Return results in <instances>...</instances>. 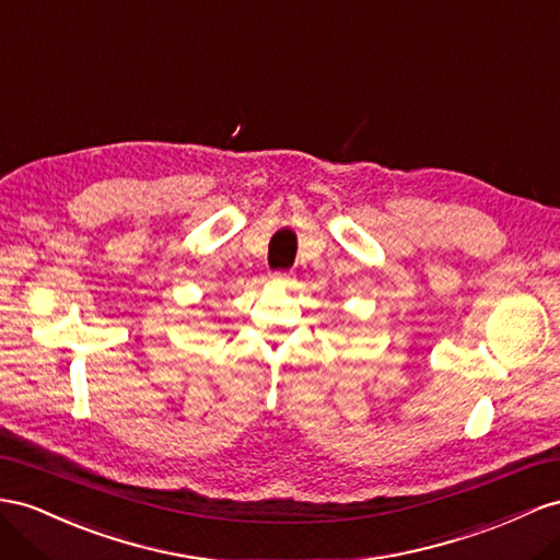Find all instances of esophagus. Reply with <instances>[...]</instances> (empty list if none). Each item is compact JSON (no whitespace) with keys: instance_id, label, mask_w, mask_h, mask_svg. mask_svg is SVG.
Wrapping results in <instances>:
<instances>
[{"instance_id":"obj_1","label":"esophagus","mask_w":560,"mask_h":560,"mask_svg":"<svg viewBox=\"0 0 560 560\" xmlns=\"http://www.w3.org/2000/svg\"><path fill=\"white\" fill-rule=\"evenodd\" d=\"M275 281H277V283H289L291 277L283 275V271H279V275H275Z\"/></svg>"}]
</instances>
